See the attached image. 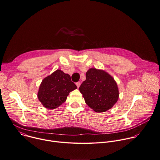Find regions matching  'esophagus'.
Listing matches in <instances>:
<instances>
[{
    "label": "esophagus",
    "instance_id": "1",
    "mask_svg": "<svg viewBox=\"0 0 160 160\" xmlns=\"http://www.w3.org/2000/svg\"><path fill=\"white\" fill-rule=\"evenodd\" d=\"M76 85H77V88H79L80 86V82H77V83H76Z\"/></svg>",
    "mask_w": 160,
    "mask_h": 160
}]
</instances>
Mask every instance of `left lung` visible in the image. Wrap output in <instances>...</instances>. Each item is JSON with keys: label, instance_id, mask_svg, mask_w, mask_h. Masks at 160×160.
I'll list each match as a JSON object with an SVG mask.
<instances>
[{"label": "left lung", "instance_id": "8db88e82", "mask_svg": "<svg viewBox=\"0 0 160 160\" xmlns=\"http://www.w3.org/2000/svg\"><path fill=\"white\" fill-rule=\"evenodd\" d=\"M87 105L95 112L112 108L119 98L118 85L113 77L103 70L90 68L86 80L79 87Z\"/></svg>", "mask_w": 160, "mask_h": 160}]
</instances>
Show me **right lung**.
I'll return each mask as SVG.
<instances>
[{"mask_svg":"<svg viewBox=\"0 0 160 160\" xmlns=\"http://www.w3.org/2000/svg\"><path fill=\"white\" fill-rule=\"evenodd\" d=\"M77 88L68 74L57 70L43 79L37 97L45 108L55 109L66 101L70 92Z\"/></svg>","mask_w":160,"mask_h":160,"instance_id":"add662e5","label":"right lung"}]
</instances>
